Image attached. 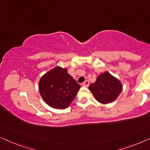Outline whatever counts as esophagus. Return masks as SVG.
Listing matches in <instances>:
<instances>
[{"instance_id":"esophagus-1","label":"esophagus","mask_w":150,"mask_h":150,"mask_svg":"<svg viewBox=\"0 0 150 150\" xmlns=\"http://www.w3.org/2000/svg\"><path fill=\"white\" fill-rule=\"evenodd\" d=\"M82 86L83 87H88V86H89V81H88V80H86V81H85V82L83 83Z\"/></svg>"}]
</instances>
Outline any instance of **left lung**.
<instances>
[{
    "instance_id": "1",
    "label": "left lung",
    "mask_w": 150,
    "mask_h": 150,
    "mask_svg": "<svg viewBox=\"0 0 150 150\" xmlns=\"http://www.w3.org/2000/svg\"><path fill=\"white\" fill-rule=\"evenodd\" d=\"M89 89L100 103L106 104L117 100L122 90L120 80L108 71L98 76L96 81L91 84Z\"/></svg>"
}]
</instances>
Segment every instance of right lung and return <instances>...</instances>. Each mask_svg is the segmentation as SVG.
Masks as SVG:
<instances>
[{"instance_id":"obj_1","label":"right lung","mask_w":150,"mask_h":150,"mask_svg":"<svg viewBox=\"0 0 150 150\" xmlns=\"http://www.w3.org/2000/svg\"><path fill=\"white\" fill-rule=\"evenodd\" d=\"M80 86L69 74L67 69L57 66L40 78V94L49 106L56 109L68 108Z\"/></svg>"}]
</instances>
